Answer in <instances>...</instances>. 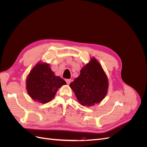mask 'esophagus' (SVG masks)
<instances>
[{"mask_svg":"<svg viewBox=\"0 0 147 147\" xmlns=\"http://www.w3.org/2000/svg\"><path fill=\"white\" fill-rule=\"evenodd\" d=\"M65 82L68 84H69L71 83V82H72V80H71V79H66Z\"/></svg>","mask_w":147,"mask_h":147,"instance_id":"1","label":"esophagus"}]
</instances>
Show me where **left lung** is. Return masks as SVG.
Masks as SVG:
<instances>
[{
  "instance_id": "obj_1",
  "label": "left lung",
  "mask_w": 147,
  "mask_h": 147,
  "mask_svg": "<svg viewBox=\"0 0 147 147\" xmlns=\"http://www.w3.org/2000/svg\"><path fill=\"white\" fill-rule=\"evenodd\" d=\"M80 104L90 107L98 104L107 95L108 78L94 57L82 69L80 74L70 84Z\"/></svg>"
}]
</instances>
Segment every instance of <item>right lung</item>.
Listing matches in <instances>:
<instances>
[{"label": "right lung", "instance_id": "obj_1", "mask_svg": "<svg viewBox=\"0 0 147 147\" xmlns=\"http://www.w3.org/2000/svg\"><path fill=\"white\" fill-rule=\"evenodd\" d=\"M65 84L63 78L56 76L48 64L38 63L26 79V90L34 100L46 104L54 98L58 89Z\"/></svg>", "mask_w": 147, "mask_h": 147}]
</instances>
